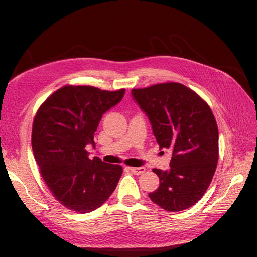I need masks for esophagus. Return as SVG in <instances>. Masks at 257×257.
Instances as JSON below:
<instances>
[{
    "mask_svg": "<svg viewBox=\"0 0 257 257\" xmlns=\"http://www.w3.org/2000/svg\"><path fill=\"white\" fill-rule=\"evenodd\" d=\"M130 170L134 175H142L146 172V168L145 167H130Z\"/></svg>",
    "mask_w": 257,
    "mask_h": 257,
    "instance_id": "34e87169",
    "label": "esophagus"
}]
</instances>
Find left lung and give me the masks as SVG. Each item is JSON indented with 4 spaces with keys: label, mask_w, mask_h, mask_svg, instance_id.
<instances>
[{
    "label": "left lung",
    "mask_w": 257,
    "mask_h": 257,
    "mask_svg": "<svg viewBox=\"0 0 257 257\" xmlns=\"http://www.w3.org/2000/svg\"><path fill=\"white\" fill-rule=\"evenodd\" d=\"M132 96L149 118L160 149L173 153L169 170L153 169L160 185L149 193L150 199L170 212L192 207L209 188L219 160V131L211 109L178 82L133 89Z\"/></svg>",
    "instance_id": "8db88e82"
}]
</instances>
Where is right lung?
Instances as JSON below:
<instances>
[{
    "label": "right lung",
    "mask_w": 257,
    "mask_h": 257,
    "mask_svg": "<svg viewBox=\"0 0 257 257\" xmlns=\"http://www.w3.org/2000/svg\"><path fill=\"white\" fill-rule=\"evenodd\" d=\"M125 89L105 91L65 85L45 100L32 127V149L53 197L69 210L88 213L99 208L116 188L123 169L89 159L103 114L121 102Z\"/></svg>",
    "instance_id": "1"
}]
</instances>
